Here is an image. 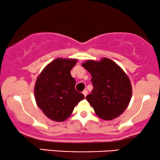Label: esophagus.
I'll return each mask as SVG.
<instances>
[{"label":"esophagus","mask_w":160,"mask_h":160,"mask_svg":"<svg viewBox=\"0 0 160 160\" xmlns=\"http://www.w3.org/2000/svg\"><path fill=\"white\" fill-rule=\"evenodd\" d=\"M87 93H88V92H87V90H86V89L82 91V94L84 95V96H85V97L86 96V95H87Z\"/></svg>","instance_id":"esophagus-1"}]
</instances>
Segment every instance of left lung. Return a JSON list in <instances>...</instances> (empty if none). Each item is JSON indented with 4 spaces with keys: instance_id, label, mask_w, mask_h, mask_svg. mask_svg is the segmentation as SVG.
Instances as JSON below:
<instances>
[{
    "instance_id": "left-lung-1",
    "label": "left lung",
    "mask_w": 160,
    "mask_h": 160,
    "mask_svg": "<svg viewBox=\"0 0 160 160\" xmlns=\"http://www.w3.org/2000/svg\"><path fill=\"white\" fill-rule=\"evenodd\" d=\"M92 75L93 89L86 97L97 115L111 120L123 113L132 98L131 82L123 70L108 58L82 64Z\"/></svg>"
}]
</instances>
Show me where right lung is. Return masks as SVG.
Listing matches in <instances>:
<instances>
[{
	"label": "right lung",
	"mask_w": 160,
	"mask_h": 160,
	"mask_svg": "<svg viewBox=\"0 0 160 160\" xmlns=\"http://www.w3.org/2000/svg\"><path fill=\"white\" fill-rule=\"evenodd\" d=\"M78 59L58 58L43 68L37 78L34 96L40 109L49 119L63 122L71 116L84 95L75 89L71 75Z\"/></svg>",
	"instance_id": "obj_1"
}]
</instances>
